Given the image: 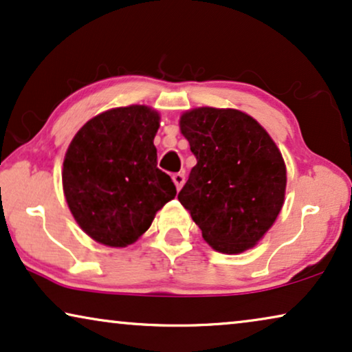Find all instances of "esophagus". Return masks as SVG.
Wrapping results in <instances>:
<instances>
[{"label": "esophagus", "instance_id": "esophagus-1", "mask_svg": "<svg viewBox=\"0 0 352 352\" xmlns=\"http://www.w3.org/2000/svg\"><path fill=\"white\" fill-rule=\"evenodd\" d=\"M184 181H186V176L184 173H176V175H173V182L176 184V189L179 190L182 186H184Z\"/></svg>", "mask_w": 352, "mask_h": 352}]
</instances>
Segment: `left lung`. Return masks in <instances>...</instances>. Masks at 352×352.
<instances>
[{"instance_id": "left-lung-1", "label": "left lung", "mask_w": 352, "mask_h": 352, "mask_svg": "<svg viewBox=\"0 0 352 352\" xmlns=\"http://www.w3.org/2000/svg\"><path fill=\"white\" fill-rule=\"evenodd\" d=\"M197 165L177 199L216 252L252 248L277 219L287 170L261 124L235 109L199 107L181 117Z\"/></svg>"}]
</instances>
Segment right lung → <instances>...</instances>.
Here are the masks:
<instances>
[{
	"label": "right lung",
	"instance_id": "right-lung-1",
	"mask_svg": "<svg viewBox=\"0 0 352 352\" xmlns=\"http://www.w3.org/2000/svg\"><path fill=\"white\" fill-rule=\"evenodd\" d=\"M158 126L160 117L146 105L112 109L91 118L67 148V205L96 242L131 245L176 197L171 177L157 168Z\"/></svg>",
	"mask_w": 352,
	"mask_h": 352
}]
</instances>
